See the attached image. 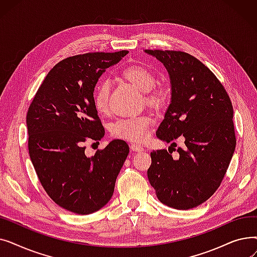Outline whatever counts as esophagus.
Returning a JSON list of instances; mask_svg holds the SVG:
<instances>
[{"label":"esophagus","instance_id":"1","mask_svg":"<svg viewBox=\"0 0 257 257\" xmlns=\"http://www.w3.org/2000/svg\"><path fill=\"white\" fill-rule=\"evenodd\" d=\"M130 148H131L132 151H136V152H143L145 150L142 146L137 145V144H131Z\"/></svg>","mask_w":257,"mask_h":257}]
</instances>
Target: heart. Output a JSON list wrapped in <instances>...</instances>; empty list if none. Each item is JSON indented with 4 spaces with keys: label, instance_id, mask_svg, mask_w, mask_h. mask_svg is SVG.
<instances>
[{
    "label": "heart",
    "instance_id": "heart-1",
    "mask_svg": "<svg viewBox=\"0 0 257 257\" xmlns=\"http://www.w3.org/2000/svg\"><path fill=\"white\" fill-rule=\"evenodd\" d=\"M121 77L136 87L141 92L145 93L146 102L158 107L165 100L164 91L155 87V75L144 65H130L121 72ZM109 94L110 82L103 80L93 90V106L99 113L105 114L109 110ZM153 119L143 115L139 117L120 119L111 127L112 136L133 143H142L149 136Z\"/></svg>",
    "mask_w": 257,
    "mask_h": 257
}]
</instances>
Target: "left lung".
Returning a JSON list of instances; mask_svg holds the SVG:
<instances>
[{
    "label": "left lung",
    "instance_id": "left-lung-1",
    "mask_svg": "<svg viewBox=\"0 0 257 257\" xmlns=\"http://www.w3.org/2000/svg\"><path fill=\"white\" fill-rule=\"evenodd\" d=\"M145 52L163 62L171 80V104L156 137L172 143L181 136L185 144L177 159L165 149L151 152L148 179L161 203L191 209L218 190L230 164L236 145L232 104L218 78L196 57L181 51Z\"/></svg>",
    "mask_w": 257,
    "mask_h": 257
}]
</instances>
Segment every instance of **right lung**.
<instances>
[{
	"instance_id": "obj_1",
	"label": "right lung",
	"mask_w": 257,
	"mask_h": 257,
	"mask_svg": "<svg viewBox=\"0 0 257 257\" xmlns=\"http://www.w3.org/2000/svg\"><path fill=\"white\" fill-rule=\"evenodd\" d=\"M127 54L96 52L61 60L46 76L27 112L29 154L40 183L57 205L78 214L108 203L129 153L120 140L91 157L84 147L105 133L93 106L94 86L107 67Z\"/></svg>"
}]
</instances>
